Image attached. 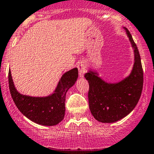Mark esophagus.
Listing matches in <instances>:
<instances>
[{
	"instance_id": "esophagus-1",
	"label": "esophagus",
	"mask_w": 154,
	"mask_h": 154,
	"mask_svg": "<svg viewBox=\"0 0 154 154\" xmlns=\"http://www.w3.org/2000/svg\"><path fill=\"white\" fill-rule=\"evenodd\" d=\"M77 68H78L79 70V77L80 78H83L84 77V73L85 72V68H86V66L84 63L80 62L77 64Z\"/></svg>"
}]
</instances>
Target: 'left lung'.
<instances>
[{
    "mask_svg": "<svg viewBox=\"0 0 154 154\" xmlns=\"http://www.w3.org/2000/svg\"><path fill=\"white\" fill-rule=\"evenodd\" d=\"M134 51L132 70L116 82L105 81L97 71L88 69L85 77L89 83L88 102L91 114L103 123H113L128 115L138 103L143 86L141 58L131 35L124 28Z\"/></svg>",
    "mask_w": 154,
    "mask_h": 154,
    "instance_id": "left-lung-1",
    "label": "left lung"
}]
</instances>
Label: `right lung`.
Listing matches in <instances>:
<instances>
[{"mask_svg": "<svg viewBox=\"0 0 154 154\" xmlns=\"http://www.w3.org/2000/svg\"><path fill=\"white\" fill-rule=\"evenodd\" d=\"M78 78V69L74 68L64 73L55 89L45 97L22 94L16 89L9 69V91L14 104L26 117L38 125L52 126L59 124L65 116L66 95Z\"/></svg>", "mask_w": 154, "mask_h": 154, "instance_id": "1", "label": "right lung"}]
</instances>
